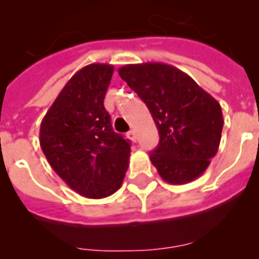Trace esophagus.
I'll list each match as a JSON object with an SVG mask.
<instances>
[{
  "mask_svg": "<svg viewBox=\"0 0 259 259\" xmlns=\"http://www.w3.org/2000/svg\"><path fill=\"white\" fill-rule=\"evenodd\" d=\"M126 136H127V138H130L133 142H137V136H136V132H134V130H130Z\"/></svg>",
  "mask_w": 259,
  "mask_h": 259,
  "instance_id": "1",
  "label": "esophagus"
}]
</instances>
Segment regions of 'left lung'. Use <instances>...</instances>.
Instances as JSON below:
<instances>
[{"label": "left lung", "mask_w": 259, "mask_h": 259, "mask_svg": "<svg viewBox=\"0 0 259 259\" xmlns=\"http://www.w3.org/2000/svg\"><path fill=\"white\" fill-rule=\"evenodd\" d=\"M118 74L148 106L157 126L160 142L150 161L162 180L185 184L201 176L221 144L219 102L169 64H126Z\"/></svg>", "instance_id": "1"}]
</instances>
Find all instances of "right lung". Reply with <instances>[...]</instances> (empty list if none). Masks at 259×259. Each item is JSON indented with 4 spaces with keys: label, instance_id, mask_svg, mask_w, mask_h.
I'll return each instance as SVG.
<instances>
[{
    "label": "right lung",
    "instance_id": "add662e5",
    "mask_svg": "<svg viewBox=\"0 0 259 259\" xmlns=\"http://www.w3.org/2000/svg\"><path fill=\"white\" fill-rule=\"evenodd\" d=\"M111 64H89L63 87L40 126V146L52 169L89 199L121 188L129 166L130 142L111 127L103 101Z\"/></svg>",
    "mask_w": 259,
    "mask_h": 259
}]
</instances>
